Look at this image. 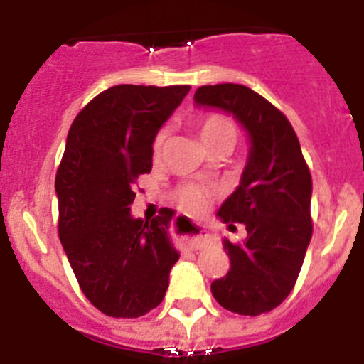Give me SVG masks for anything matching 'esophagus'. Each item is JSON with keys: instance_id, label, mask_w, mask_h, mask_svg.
I'll use <instances>...</instances> for the list:
<instances>
[{"instance_id": "esophagus-1", "label": "esophagus", "mask_w": 364, "mask_h": 364, "mask_svg": "<svg viewBox=\"0 0 364 364\" xmlns=\"http://www.w3.org/2000/svg\"><path fill=\"white\" fill-rule=\"evenodd\" d=\"M189 228H191V237L188 239V246L191 250H200L210 242V233L204 228L198 226V224H189Z\"/></svg>"}]
</instances>
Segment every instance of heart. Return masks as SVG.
<instances>
[{"mask_svg": "<svg viewBox=\"0 0 364 364\" xmlns=\"http://www.w3.org/2000/svg\"><path fill=\"white\" fill-rule=\"evenodd\" d=\"M195 129H197L198 138H200L202 144L208 149L215 146L233 147V144L237 142V127H235V124L230 118L224 117V114H218V112H210V114L198 117L195 120ZM166 138L167 131H160L156 134L153 144L154 156L162 154L164 146H166ZM175 198L189 213H200L205 208V204H208L210 189L195 184H184L175 191Z\"/></svg>", "mask_w": 364, "mask_h": 364, "instance_id": "obj_1", "label": "heart"}]
</instances>
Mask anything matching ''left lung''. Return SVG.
<instances>
[{
	"instance_id": "obj_1",
	"label": "left lung",
	"mask_w": 364,
	"mask_h": 364,
	"mask_svg": "<svg viewBox=\"0 0 364 364\" xmlns=\"http://www.w3.org/2000/svg\"><path fill=\"white\" fill-rule=\"evenodd\" d=\"M195 105L233 117L250 142L240 184L217 211L247 235L240 244L224 237L231 268L211 282V294L235 314H266L290 295L311 240L310 169L288 118L250 87H198Z\"/></svg>"
}]
</instances>
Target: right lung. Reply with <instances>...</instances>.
<instances>
[{
	"label": "right lung",
	"mask_w": 364,
	"mask_h": 364,
	"mask_svg": "<svg viewBox=\"0 0 364 364\" xmlns=\"http://www.w3.org/2000/svg\"><path fill=\"white\" fill-rule=\"evenodd\" d=\"M189 85H114L74 118L56 173L58 233L85 297L109 317L133 319L162 302L180 253L173 210L131 215L134 180L153 167L160 127Z\"/></svg>",
	"instance_id": "1"
}]
</instances>
